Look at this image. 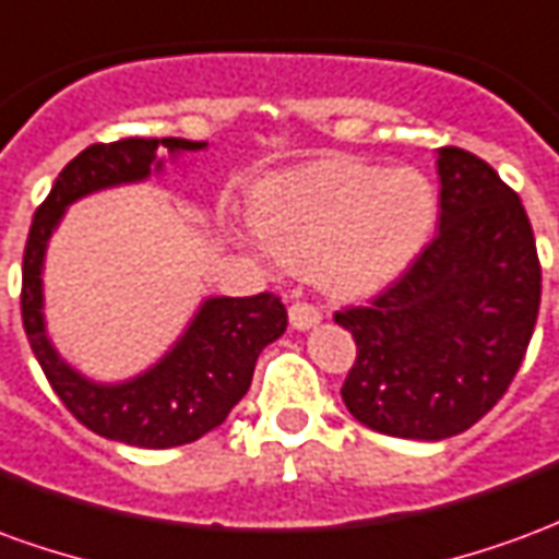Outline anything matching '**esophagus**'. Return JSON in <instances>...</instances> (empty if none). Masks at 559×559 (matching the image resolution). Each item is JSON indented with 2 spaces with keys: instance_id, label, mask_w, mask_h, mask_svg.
Listing matches in <instances>:
<instances>
[{
  "instance_id": "esophagus-1",
  "label": "esophagus",
  "mask_w": 559,
  "mask_h": 559,
  "mask_svg": "<svg viewBox=\"0 0 559 559\" xmlns=\"http://www.w3.org/2000/svg\"><path fill=\"white\" fill-rule=\"evenodd\" d=\"M290 323L293 329H311L320 323V308L311 302H293L290 305Z\"/></svg>"
}]
</instances>
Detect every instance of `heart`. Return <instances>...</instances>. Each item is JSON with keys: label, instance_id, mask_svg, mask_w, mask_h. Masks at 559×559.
I'll use <instances>...</instances> for the list:
<instances>
[{"label": "heart", "instance_id": "obj_1", "mask_svg": "<svg viewBox=\"0 0 559 559\" xmlns=\"http://www.w3.org/2000/svg\"><path fill=\"white\" fill-rule=\"evenodd\" d=\"M257 236L278 263L311 272L335 296H365L399 278L437 221L419 170L326 158L272 176L251 200Z\"/></svg>", "mask_w": 559, "mask_h": 559}]
</instances>
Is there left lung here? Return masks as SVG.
<instances>
[{
    "label": "left lung",
    "mask_w": 559,
    "mask_h": 559,
    "mask_svg": "<svg viewBox=\"0 0 559 559\" xmlns=\"http://www.w3.org/2000/svg\"><path fill=\"white\" fill-rule=\"evenodd\" d=\"M440 230L368 305L341 399L389 437L445 440L503 399L539 317L542 266L521 197L467 148H437Z\"/></svg>",
    "instance_id": "obj_1"
}]
</instances>
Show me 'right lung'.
<instances>
[{
    "label": "right lung",
    "mask_w": 559,
    "mask_h": 559,
    "mask_svg": "<svg viewBox=\"0 0 559 559\" xmlns=\"http://www.w3.org/2000/svg\"><path fill=\"white\" fill-rule=\"evenodd\" d=\"M206 143L182 138H122L114 143H92L78 158L68 160L32 218L20 290L26 338L44 377L71 416L107 440L140 449H170L200 440L203 433L218 428L239 404L251 386L260 350L281 338L287 329V308L275 293L209 299L182 341L152 371L119 386L90 383L86 377L71 371L47 341L41 317L44 248L68 203L107 185L146 179L152 164L160 167L155 160L158 148L197 152Z\"/></svg>",
    "instance_id": "right-lung-1"
}]
</instances>
